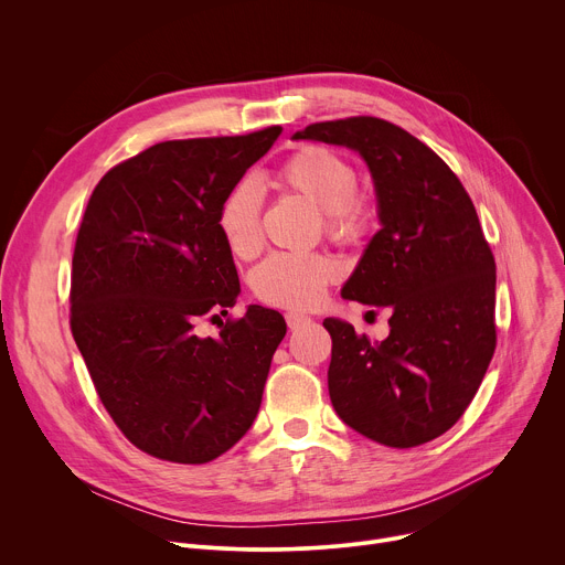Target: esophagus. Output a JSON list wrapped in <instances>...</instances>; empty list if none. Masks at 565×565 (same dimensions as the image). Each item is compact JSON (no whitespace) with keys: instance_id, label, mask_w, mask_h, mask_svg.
I'll list each match as a JSON object with an SVG mask.
<instances>
[{"instance_id":"34e87169","label":"esophagus","mask_w":565,"mask_h":565,"mask_svg":"<svg viewBox=\"0 0 565 565\" xmlns=\"http://www.w3.org/2000/svg\"><path fill=\"white\" fill-rule=\"evenodd\" d=\"M286 324H288L290 331H297V329L310 324V317L299 315V312H286Z\"/></svg>"}]
</instances>
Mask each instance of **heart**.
<instances>
[{
  "instance_id": "1",
  "label": "heart",
  "mask_w": 565,
  "mask_h": 565,
  "mask_svg": "<svg viewBox=\"0 0 565 565\" xmlns=\"http://www.w3.org/2000/svg\"><path fill=\"white\" fill-rule=\"evenodd\" d=\"M358 170L340 151L308 142L286 156L275 172V185L321 210L327 234L342 246H355L373 227V207L358 194ZM216 227L227 250L253 259L264 244L262 194L250 181L230 188L218 205ZM338 277V264L319 253H277L253 273L255 295L279 308L303 310L315 306Z\"/></svg>"
}]
</instances>
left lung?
<instances>
[{
	"mask_svg": "<svg viewBox=\"0 0 565 565\" xmlns=\"http://www.w3.org/2000/svg\"><path fill=\"white\" fill-rule=\"evenodd\" d=\"M295 138L360 151L382 223L342 297L388 308L391 333L371 344L324 319L333 407L380 445L429 443L460 420L497 349V264L476 207L434 149L382 118L315 122Z\"/></svg>",
	"mask_w": 565,
	"mask_h": 565,
	"instance_id": "8db88e82",
	"label": "left lung"
}]
</instances>
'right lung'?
<instances>
[{"instance_id": "right-lung-1", "label": "right lung", "mask_w": 565, "mask_h": 565, "mask_svg": "<svg viewBox=\"0 0 565 565\" xmlns=\"http://www.w3.org/2000/svg\"><path fill=\"white\" fill-rule=\"evenodd\" d=\"M279 134L158 142L100 179L79 223L71 333L105 409L153 458L210 462L262 407L284 317L248 306L216 338L196 327L241 292L218 205Z\"/></svg>"}]
</instances>
